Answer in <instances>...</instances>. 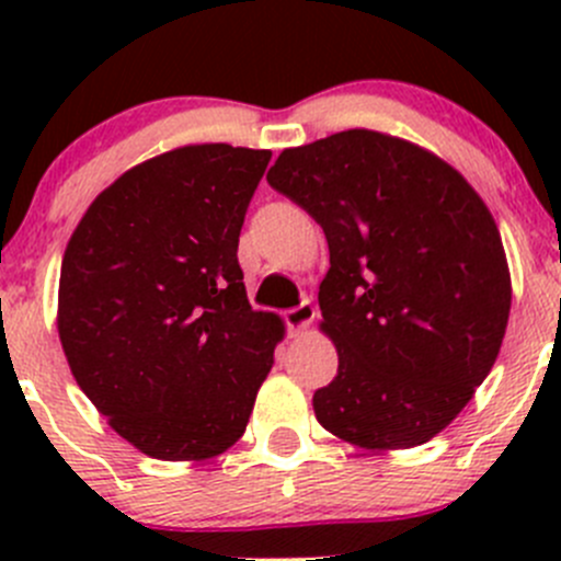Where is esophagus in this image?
Wrapping results in <instances>:
<instances>
[{
    "instance_id": "obj_1",
    "label": "esophagus",
    "mask_w": 561,
    "mask_h": 561,
    "mask_svg": "<svg viewBox=\"0 0 561 561\" xmlns=\"http://www.w3.org/2000/svg\"><path fill=\"white\" fill-rule=\"evenodd\" d=\"M314 317H317L314 304L307 298V301H301V304H298V307L287 309V312H285V322H287V328H290V333H301L304 328L312 325Z\"/></svg>"
}]
</instances>
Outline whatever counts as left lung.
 <instances>
[{"mask_svg":"<svg viewBox=\"0 0 561 561\" xmlns=\"http://www.w3.org/2000/svg\"><path fill=\"white\" fill-rule=\"evenodd\" d=\"M268 184L331 252L317 301L339 371L314 390L320 426L377 454L428 443L505 339L511 271L491 211L448 162L375 129L285 149Z\"/></svg>","mask_w":561,"mask_h":561,"instance_id":"8db88e82","label":"left lung"}]
</instances>
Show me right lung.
<instances>
[{
  "mask_svg": "<svg viewBox=\"0 0 561 561\" xmlns=\"http://www.w3.org/2000/svg\"><path fill=\"white\" fill-rule=\"evenodd\" d=\"M271 151L181 146L94 197L59 276L61 350L113 432L162 461L244 434L285 322L249 307L239 236Z\"/></svg>",
  "mask_w": 561,
  "mask_h": 561,
  "instance_id": "add662e5",
  "label": "right lung"
}]
</instances>
